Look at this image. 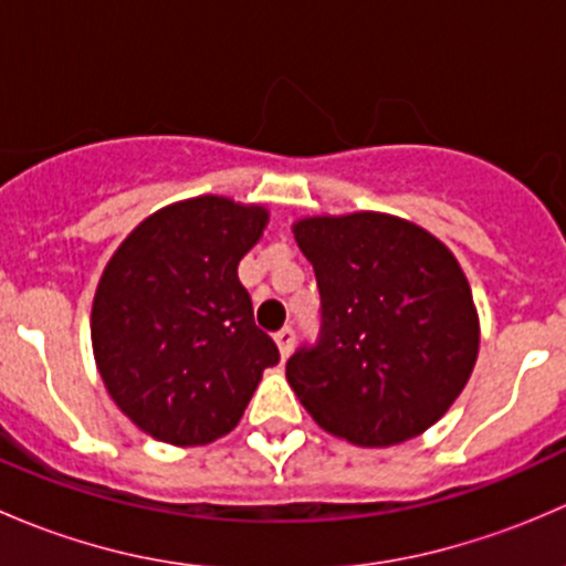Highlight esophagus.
I'll use <instances>...</instances> for the list:
<instances>
[{"instance_id": "34e87169", "label": "esophagus", "mask_w": 566, "mask_h": 566, "mask_svg": "<svg viewBox=\"0 0 566 566\" xmlns=\"http://www.w3.org/2000/svg\"><path fill=\"white\" fill-rule=\"evenodd\" d=\"M276 345H279V353H282V358H287L290 353H293V345H295V331L293 328H282L276 331Z\"/></svg>"}]
</instances>
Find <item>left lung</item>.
Wrapping results in <instances>:
<instances>
[{"mask_svg": "<svg viewBox=\"0 0 566 566\" xmlns=\"http://www.w3.org/2000/svg\"><path fill=\"white\" fill-rule=\"evenodd\" d=\"M293 235L323 301L287 384L325 432L384 449L430 430L465 389L479 312L458 256L424 227L358 210L304 216Z\"/></svg>", "mask_w": 566, "mask_h": 566, "instance_id": "left-lung-1", "label": "left lung"}]
</instances>
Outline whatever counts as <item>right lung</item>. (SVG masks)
I'll list each match as a JSON object with an SVG mask.
<instances>
[{"mask_svg": "<svg viewBox=\"0 0 566 566\" xmlns=\"http://www.w3.org/2000/svg\"><path fill=\"white\" fill-rule=\"evenodd\" d=\"M268 219L265 205L219 193L180 199L136 224L106 262L90 317L95 367L114 405L156 441L205 447L232 432L279 364L238 279Z\"/></svg>", "mask_w": 566, "mask_h": 566, "instance_id": "right-lung-1", "label": "right lung"}]
</instances>
